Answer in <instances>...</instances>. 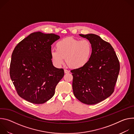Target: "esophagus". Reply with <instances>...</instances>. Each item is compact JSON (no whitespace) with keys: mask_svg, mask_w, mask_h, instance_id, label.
Wrapping results in <instances>:
<instances>
[{"mask_svg":"<svg viewBox=\"0 0 134 134\" xmlns=\"http://www.w3.org/2000/svg\"><path fill=\"white\" fill-rule=\"evenodd\" d=\"M64 72L65 74H67V73H69V71L67 70V69H64Z\"/></svg>","mask_w":134,"mask_h":134,"instance_id":"1","label":"esophagus"}]
</instances>
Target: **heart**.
<instances>
[{
    "label": "heart",
    "mask_w": 134,
    "mask_h": 134,
    "mask_svg": "<svg viewBox=\"0 0 134 134\" xmlns=\"http://www.w3.org/2000/svg\"><path fill=\"white\" fill-rule=\"evenodd\" d=\"M56 50H52L51 56L55 66L60 67L65 62L72 69H80L89 62L93 47L88 40H80L68 37L56 43Z\"/></svg>",
    "instance_id": "heart-1"
}]
</instances>
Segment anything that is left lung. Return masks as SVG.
<instances>
[{"label": "left lung", "mask_w": 134, "mask_h": 134, "mask_svg": "<svg viewBox=\"0 0 134 134\" xmlns=\"http://www.w3.org/2000/svg\"><path fill=\"white\" fill-rule=\"evenodd\" d=\"M92 43L93 50L88 63L71 70L72 90L81 102L93 105L106 99L113 93L120 70V63L114 49L94 34H80Z\"/></svg>", "instance_id": "obj_1"}]
</instances>
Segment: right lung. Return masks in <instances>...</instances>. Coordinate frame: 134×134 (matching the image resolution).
<instances>
[{
    "label": "right lung",
    "instance_id": "1",
    "mask_svg": "<svg viewBox=\"0 0 134 134\" xmlns=\"http://www.w3.org/2000/svg\"><path fill=\"white\" fill-rule=\"evenodd\" d=\"M59 38L52 33L34 32L13 51L10 79L18 95L28 102L42 104L49 100L64 77V69L53 66L51 56V46Z\"/></svg>",
    "mask_w": 134,
    "mask_h": 134
}]
</instances>
